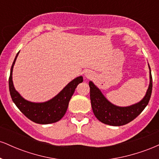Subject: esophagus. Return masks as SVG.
<instances>
[{
  "mask_svg": "<svg viewBox=\"0 0 159 159\" xmlns=\"http://www.w3.org/2000/svg\"><path fill=\"white\" fill-rule=\"evenodd\" d=\"M86 77H87V78H90L92 77V75H91L90 73H89V72H87V73H86Z\"/></svg>",
  "mask_w": 159,
  "mask_h": 159,
  "instance_id": "34e87169",
  "label": "esophagus"
}]
</instances>
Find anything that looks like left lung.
I'll return each instance as SVG.
<instances>
[{
    "label": "left lung",
    "mask_w": 159,
    "mask_h": 159,
    "mask_svg": "<svg viewBox=\"0 0 159 159\" xmlns=\"http://www.w3.org/2000/svg\"><path fill=\"white\" fill-rule=\"evenodd\" d=\"M149 68L150 69L149 66ZM149 72L150 83L146 96L140 102L129 107H118L111 104L92 81L89 82L91 106L96 117L102 123L114 126L125 125L135 119L148 105L150 99L152 90V78L151 70Z\"/></svg>",
    "instance_id": "left-lung-1"
}]
</instances>
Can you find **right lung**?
Wrapping results in <instances>:
<instances>
[{
  "label": "right lung",
  "mask_w": 159,
  "mask_h": 159,
  "mask_svg": "<svg viewBox=\"0 0 159 159\" xmlns=\"http://www.w3.org/2000/svg\"><path fill=\"white\" fill-rule=\"evenodd\" d=\"M19 52L16 54L11 67L9 78V88L12 102L21 112L29 120L39 124H50L59 121L66 112L69 100L73 95L78 84L83 81L82 76L76 78L69 83L55 97L46 102L34 103L27 101L20 96L14 88L12 83V69Z\"/></svg>",
  "instance_id": "right-lung-1"
}]
</instances>
